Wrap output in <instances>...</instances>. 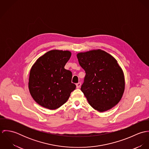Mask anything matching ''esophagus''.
Wrapping results in <instances>:
<instances>
[{
  "instance_id": "1",
  "label": "esophagus",
  "mask_w": 149,
  "mask_h": 149,
  "mask_svg": "<svg viewBox=\"0 0 149 149\" xmlns=\"http://www.w3.org/2000/svg\"><path fill=\"white\" fill-rule=\"evenodd\" d=\"M80 86H81V83H78L76 84V87H77V88H79L80 87Z\"/></svg>"
}]
</instances>
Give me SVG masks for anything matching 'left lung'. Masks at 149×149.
Listing matches in <instances>:
<instances>
[{"label":"left lung","instance_id":"obj_1","mask_svg":"<svg viewBox=\"0 0 149 149\" xmlns=\"http://www.w3.org/2000/svg\"><path fill=\"white\" fill-rule=\"evenodd\" d=\"M85 70L81 90L95 109L104 112L116 106L125 91V77L117 61L106 52L98 49L77 54Z\"/></svg>","mask_w":149,"mask_h":149}]
</instances>
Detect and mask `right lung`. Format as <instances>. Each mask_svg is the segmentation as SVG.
I'll return each instance as SVG.
<instances>
[{
    "label": "right lung",
    "instance_id": "right-lung-1",
    "mask_svg": "<svg viewBox=\"0 0 149 149\" xmlns=\"http://www.w3.org/2000/svg\"><path fill=\"white\" fill-rule=\"evenodd\" d=\"M71 56L69 51L53 50L40 57L30 70L29 88L40 106L55 109L68 100L76 86L72 83V73L64 68Z\"/></svg>",
    "mask_w": 149,
    "mask_h": 149
}]
</instances>
